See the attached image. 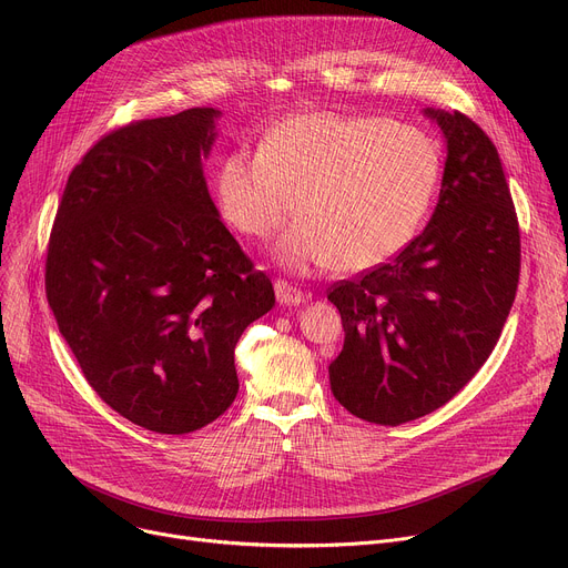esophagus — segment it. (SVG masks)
I'll return each instance as SVG.
<instances>
[{"instance_id":"esophagus-1","label":"esophagus","mask_w":568,"mask_h":568,"mask_svg":"<svg viewBox=\"0 0 568 568\" xmlns=\"http://www.w3.org/2000/svg\"><path fill=\"white\" fill-rule=\"evenodd\" d=\"M274 290H276V300L281 306H302L306 302V294L292 287L287 281H276Z\"/></svg>"}]
</instances>
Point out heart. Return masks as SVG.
<instances>
[{
    "label": "heart",
    "instance_id": "b5f03b06",
    "mask_svg": "<svg viewBox=\"0 0 568 568\" xmlns=\"http://www.w3.org/2000/svg\"><path fill=\"white\" fill-rule=\"evenodd\" d=\"M442 174L437 142L382 116L304 112L268 129L257 154L223 159L216 200L242 234L268 239L300 221L274 257L308 274L341 264L368 272L396 257L424 225Z\"/></svg>",
    "mask_w": 568,
    "mask_h": 568
}]
</instances>
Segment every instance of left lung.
<instances>
[{
	"label": "left lung",
	"mask_w": 568,
	"mask_h": 568,
	"mask_svg": "<svg viewBox=\"0 0 568 568\" xmlns=\"http://www.w3.org/2000/svg\"><path fill=\"white\" fill-rule=\"evenodd\" d=\"M446 142L435 212L392 262L329 290L345 343L336 400L400 426L449 403L479 373L516 300L520 232L490 138L463 112L424 108Z\"/></svg>",
	"instance_id": "obj_1"
}]
</instances>
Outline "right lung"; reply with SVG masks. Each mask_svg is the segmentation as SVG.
Here are the masks:
<instances>
[{
	"label": "right lung",
	"mask_w": 568,
	"mask_h": 568,
	"mask_svg": "<svg viewBox=\"0 0 568 568\" xmlns=\"http://www.w3.org/2000/svg\"><path fill=\"white\" fill-rule=\"evenodd\" d=\"M221 110L142 119L69 174L45 294L89 386L152 433L186 435L232 405L234 347L276 304L209 195Z\"/></svg>",
	"instance_id": "1"
}]
</instances>
